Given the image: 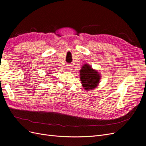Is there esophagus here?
Instances as JSON below:
<instances>
[{
    "label": "esophagus",
    "instance_id": "obj_1",
    "mask_svg": "<svg viewBox=\"0 0 146 146\" xmlns=\"http://www.w3.org/2000/svg\"><path fill=\"white\" fill-rule=\"evenodd\" d=\"M67 68L68 69V70H72V65L67 64Z\"/></svg>",
    "mask_w": 146,
    "mask_h": 146
}]
</instances>
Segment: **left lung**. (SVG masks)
Returning a JSON list of instances; mask_svg holds the SVG:
<instances>
[{
    "label": "left lung",
    "mask_w": 146,
    "mask_h": 146,
    "mask_svg": "<svg viewBox=\"0 0 146 146\" xmlns=\"http://www.w3.org/2000/svg\"><path fill=\"white\" fill-rule=\"evenodd\" d=\"M79 72L82 86L85 90H93L98 86L100 81L101 75L96 70H93L90 65L87 64L83 65Z\"/></svg>",
    "instance_id": "8db88e82"
}]
</instances>
